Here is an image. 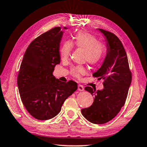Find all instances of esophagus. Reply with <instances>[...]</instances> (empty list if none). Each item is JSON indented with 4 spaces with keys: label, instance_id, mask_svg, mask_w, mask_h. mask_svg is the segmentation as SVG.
<instances>
[{
    "label": "esophagus",
    "instance_id": "34e87169",
    "mask_svg": "<svg viewBox=\"0 0 147 147\" xmlns=\"http://www.w3.org/2000/svg\"><path fill=\"white\" fill-rule=\"evenodd\" d=\"M78 90L80 91H83L84 90V86L80 85V84H79V85L78 86Z\"/></svg>",
    "mask_w": 147,
    "mask_h": 147
}]
</instances>
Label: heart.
Returning <instances> with one entry per match:
<instances>
[{
	"label": "heart",
	"instance_id": "1",
	"mask_svg": "<svg viewBox=\"0 0 147 147\" xmlns=\"http://www.w3.org/2000/svg\"><path fill=\"white\" fill-rule=\"evenodd\" d=\"M73 45L85 51V59L92 65H96L103 60L107 53V47L104 43L98 41L95 36L85 32H79L75 35L73 41H65L59 49V55L62 59L69 56ZM71 74L76 78L80 77L86 73L83 66H75L71 68Z\"/></svg>",
	"mask_w": 147,
	"mask_h": 147
}]
</instances>
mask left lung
Returning <instances> with one entry per match:
<instances>
[{
  "mask_svg": "<svg viewBox=\"0 0 147 147\" xmlns=\"http://www.w3.org/2000/svg\"><path fill=\"white\" fill-rule=\"evenodd\" d=\"M98 29L106 36L108 52L101 67L93 76L104 80V88L96 91L91 87H86L85 90L94 98L90 107L82 109V114L91 123L102 124L115 117L125 104L131 82V73L120 39L110 32Z\"/></svg>",
  "mask_w": 147,
  "mask_h": 147,
  "instance_id": "1",
  "label": "left lung"
}]
</instances>
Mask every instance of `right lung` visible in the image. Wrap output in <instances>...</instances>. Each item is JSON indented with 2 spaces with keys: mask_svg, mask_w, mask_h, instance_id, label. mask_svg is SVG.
<instances>
[{
  "mask_svg": "<svg viewBox=\"0 0 147 147\" xmlns=\"http://www.w3.org/2000/svg\"><path fill=\"white\" fill-rule=\"evenodd\" d=\"M63 34L60 27H54L34 39L20 67L17 85L22 102L38 120H49L58 115L64 101L78 88L75 82H63L53 74L56 65L60 63Z\"/></svg>",
  "mask_w": 147,
  "mask_h": 147,
  "instance_id": "1",
  "label": "right lung"
}]
</instances>
